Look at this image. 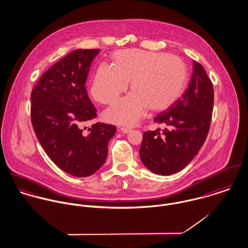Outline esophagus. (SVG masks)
Listing matches in <instances>:
<instances>
[{"label": "esophagus", "mask_w": 248, "mask_h": 248, "mask_svg": "<svg viewBox=\"0 0 248 248\" xmlns=\"http://www.w3.org/2000/svg\"><path fill=\"white\" fill-rule=\"evenodd\" d=\"M120 132H122V133H124V134H127V133H129L130 131H131V129L130 128H127V127H119V129H118Z\"/></svg>", "instance_id": "obj_1"}]
</instances>
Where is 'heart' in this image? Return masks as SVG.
Here are the masks:
<instances>
[{"mask_svg": "<svg viewBox=\"0 0 248 248\" xmlns=\"http://www.w3.org/2000/svg\"><path fill=\"white\" fill-rule=\"evenodd\" d=\"M113 66L101 64L91 84V95L99 103L109 105L126 90L105 113L106 119L117 124L134 125L146 109L162 111L173 105L185 91L188 69L179 56L141 49H126L112 55Z\"/></svg>", "mask_w": 248, "mask_h": 248, "instance_id": "obj_1", "label": "heart"}]
</instances>
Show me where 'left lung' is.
Returning <instances> with one entry per match:
<instances>
[{
  "label": "left lung",
  "instance_id": "8db88e82",
  "mask_svg": "<svg viewBox=\"0 0 248 248\" xmlns=\"http://www.w3.org/2000/svg\"><path fill=\"white\" fill-rule=\"evenodd\" d=\"M213 103V84L202 65L194 61L192 76L185 93L154 118L155 123L165 125V129L143 133L140 147L143 165L163 176L184 169L207 137Z\"/></svg>",
  "mask_w": 248,
  "mask_h": 248
}]
</instances>
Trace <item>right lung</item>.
<instances>
[{
    "label": "right lung",
    "instance_id": "obj_1",
    "mask_svg": "<svg viewBox=\"0 0 248 248\" xmlns=\"http://www.w3.org/2000/svg\"><path fill=\"white\" fill-rule=\"evenodd\" d=\"M100 49H77L61 59L40 78L31 93V122L41 145L62 171L88 177L107 161L116 126L103 123L86 131L97 118L85 82Z\"/></svg>",
    "mask_w": 248,
    "mask_h": 248
}]
</instances>
